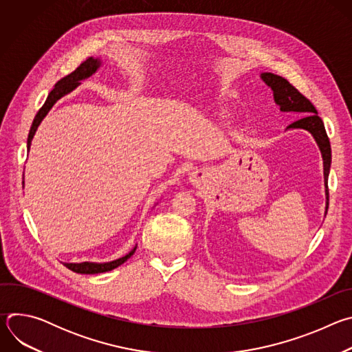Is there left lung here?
I'll list each match as a JSON object with an SVG mask.
<instances>
[{
	"mask_svg": "<svg viewBox=\"0 0 352 352\" xmlns=\"http://www.w3.org/2000/svg\"><path fill=\"white\" fill-rule=\"evenodd\" d=\"M262 79L272 87L274 93L276 103L280 106L281 111H295L302 118L292 122L288 125V128H302L309 131L314 138L316 139L320 152L323 156V167H324V182H326V195H327V208L329 209V171H330V163H331V148H330V140L324 129V124L322 118L318 116V110L315 106L309 102L302 93L298 89H295L287 79L283 76L265 72L262 74Z\"/></svg>",
	"mask_w": 352,
	"mask_h": 352,
	"instance_id": "obj_1",
	"label": "left lung"
}]
</instances>
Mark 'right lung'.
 <instances>
[{
  "mask_svg": "<svg viewBox=\"0 0 352 352\" xmlns=\"http://www.w3.org/2000/svg\"><path fill=\"white\" fill-rule=\"evenodd\" d=\"M98 65H100V63L97 60H94L93 57H87L85 61H82L79 64V67L74 72H71L69 75L64 76L61 80L57 82L56 87L52 91H50V94H48V97L45 100V103L41 106V109L38 110V113L34 117V121L32 124V128H30V132H29V138H28V147H30V142L33 139V135H34L38 124L41 122L44 116L50 111V109L54 106V103L57 102V100L61 98L68 91H71L76 85H79V80L90 76L98 68ZM135 250H136V246L131 250L128 255H125L124 258H120V259H117L114 262H110V263L97 265V263L83 262V263H65L64 266H67L69 270H72L75 273H80V274L104 273V272H110V270L121 266L122 263H125L135 254Z\"/></svg>",
  "mask_w": 352,
  "mask_h": 352,
  "instance_id": "1",
  "label": "right lung"
}]
</instances>
